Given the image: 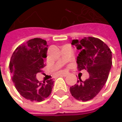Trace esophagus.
Instances as JSON below:
<instances>
[{
    "instance_id": "esophagus-1",
    "label": "esophagus",
    "mask_w": 122,
    "mask_h": 122,
    "mask_svg": "<svg viewBox=\"0 0 122 122\" xmlns=\"http://www.w3.org/2000/svg\"><path fill=\"white\" fill-rule=\"evenodd\" d=\"M68 75H69V73H68V72H63V73H62L60 74V75L64 76V77H66V76H67Z\"/></svg>"
}]
</instances>
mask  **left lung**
I'll list each match as a JSON object with an SVG mask.
<instances>
[{"label": "left lung", "mask_w": 122, "mask_h": 122, "mask_svg": "<svg viewBox=\"0 0 122 122\" xmlns=\"http://www.w3.org/2000/svg\"><path fill=\"white\" fill-rule=\"evenodd\" d=\"M71 44L80 50L77 58L78 70H86L90 77L84 81L79 79L77 84L70 87V92L78 101H90L100 92L107 81L112 65L111 51L101 39L92 36L81 41L74 39Z\"/></svg>", "instance_id": "8db88e82"}]
</instances>
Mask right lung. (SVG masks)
<instances>
[{"mask_svg": "<svg viewBox=\"0 0 122 122\" xmlns=\"http://www.w3.org/2000/svg\"><path fill=\"white\" fill-rule=\"evenodd\" d=\"M47 46L45 40L35 38L18 46L12 54L9 62L12 81L17 92L27 100L41 102L51 92L53 79L42 83L36 77L45 66Z\"/></svg>", "mask_w": 122, "mask_h": 122, "instance_id": "1", "label": "right lung"}]
</instances>
